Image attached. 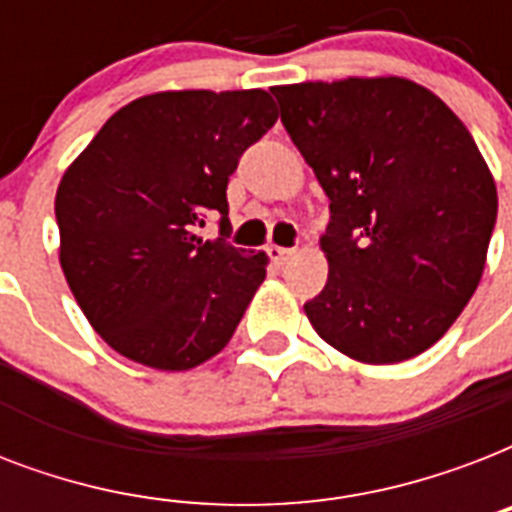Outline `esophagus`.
Returning <instances> with one entry per match:
<instances>
[{
	"mask_svg": "<svg viewBox=\"0 0 512 512\" xmlns=\"http://www.w3.org/2000/svg\"><path fill=\"white\" fill-rule=\"evenodd\" d=\"M292 255H295V249L279 247V244H271V247H268V257H271V260H273V263H276V265H284Z\"/></svg>",
	"mask_w": 512,
	"mask_h": 512,
	"instance_id": "1",
	"label": "esophagus"
}]
</instances>
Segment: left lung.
<instances>
[{"mask_svg": "<svg viewBox=\"0 0 512 512\" xmlns=\"http://www.w3.org/2000/svg\"><path fill=\"white\" fill-rule=\"evenodd\" d=\"M329 196L327 287L305 303L321 340L398 364L446 335L476 292L497 185L468 127L401 76L271 87Z\"/></svg>", "mask_w": 512, "mask_h": 512, "instance_id": "left-lung-1", "label": "left lung"}]
</instances>
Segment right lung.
I'll return each mask as SVG.
<instances>
[{
    "instance_id": "right-lung-1",
    "label": "right lung",
    "mask_w": 512,
    "mask_h": 512,
    "mask_svg": "<svg viewBox=\"0 0 512 512\" xmlns=\"http://www.w3.org/2000/svg\"><path fill=\"white\" fill-rule=\"evenodd\" d=\"M265 90L154 92L119 108L58 185L60 268L103 340L185 372L228 345L265 279V252L231 247L228 177L276 124ZM221 215V236H195Z\"/></svg>"
}]
</instances>
